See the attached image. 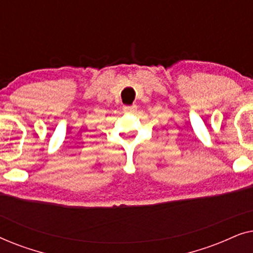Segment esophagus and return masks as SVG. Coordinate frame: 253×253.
I'll return each mask as SVG.
<instances>
[{
  "label": "esophagus",
  "mask_w": 253,
  "mask_h": 253,
  "mask_svg": "<svg viewBox=\"0 0 253 253\" xmlns=\"http://www.w3.org/2000/svg\"><path fill=\"white\" fill-rule=\"evenodd\" d=\"M136 110H137V106L136 105L124 107V112H126V113H133V112H136Z\"/></svg>",
  "instance_id": "1"
}]
</instances>
